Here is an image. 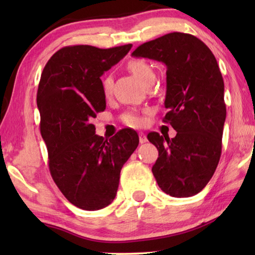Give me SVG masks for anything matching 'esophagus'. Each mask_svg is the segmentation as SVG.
<instances>
[{
    "instance_id": "esophagus-1",
    "label": "esophagus",
    "mask_w": 255,
    "mask_h": 255,
    "mask_svg": "<svg viewBox=\"0 0 255 255\" xmlns=\"http://www.w3.org/2000/svg\"><path fill=\"white\" fill-rule=\"evenodd\" d=\"M147 141V137H146V135L144 132H139V143L140 144H144Z\"/></svg>"
}]
</instances>
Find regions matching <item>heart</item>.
Masks as SVG:
<instances>
[{
    "label": "heart",
    "mask_w": 255,
    "mask_h": 255,
    "mask_svg": "<svg viewBox=\"0 0 255 255\" xmlns=\"http://www.w3.org/2000/svg\"><path fill=\"white\" fill-rule=\"evenodd\" d=\"M127 68L144 85L154 82L155 71L153 66L144 59H130L127 63ZM112 88V77L111 75H105L102 79V90L105 94H109ZM123 122L130 127H137L141 124L140 116L136 111H128L123 115Z\"/></svg>",
    "instance_id": "heart-1"
}]
</instances>
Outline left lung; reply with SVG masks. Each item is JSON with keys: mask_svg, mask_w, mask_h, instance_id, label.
I'll list each match as a JSON object with an SVG mask.
<instances>
[{"mask_svg": "<svg viewBox=\"0 0 255 255\" xmlns=\"http://www.w3.org/2000/svg\"><path fill=\"white\" fill-rule=\"evenodd\" d=\"M132 56L166 65L163 122L175 129L176 136L147 135L158 150L152 167L158 187L172 197L195 196L209 182L222 154L226 105L217 60L200 39L183 32L144 42Z\"/></svg>", "mask_w": 255, "mask_h": 255, "instance_id": "left-lung-1", "label": "left lung"}]
</instances>
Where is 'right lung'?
I'll use <instances>...</instances> for the list:
<instances>
[{
  "label": "right lung",
  "instance_id": "obj_1",
  "mask_svg": "<svg viewBox=\"0 0 255 255\" xmlns=\"http://www.w3.org/2000/svg\"><path fill=\"white\" fill-rule=\"evenodd\" d=\"M131 46L63 47L41 73L37 106L51 178L81 209L99 210L114 201L122 167L139 143L132 129H122L108 140L96 135L92 124L98 112L106 109L100 76Z\"/></svg>",
  "mask_w": 255,
  "mask_h": 255
}]
</instances>
